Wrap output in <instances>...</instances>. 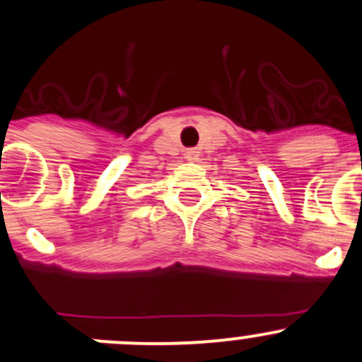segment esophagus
<instances>
[{"instance_id": "34e87169", "label": "esophagus", "mask_w": 362, "mask_h": 362, "mask_svg": "<svg viewBox=\"0 0 362 362\" xmlns=\"http://www.w3.org/2000/svg\"><path fill=\"white\" fill-rule=\"evenodd\" d=\"M185 159L189 160V163H196V160L199 159V152L196 148H189V150H185Z\"/></svg>"}]
</instances>
